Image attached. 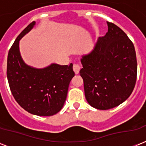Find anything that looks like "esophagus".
Wrapping results in <instances>:
<instances>
[{
  "label": "esophagus",
  "mask_w": 146,
  "mask_h": 146,
  "mask_svg": "<svg viewBox=\"0 0 146 146\" xmlns=\"http://www.w3.org/2000/svg\"><path fill=\"white\" fill-rule=\"evenodd\" d=\"M80 70V66L79 64H74L73 65V71L76 74H79Z\"/></svg>",
  "instance_id": "34e87169"
}]
</instances>
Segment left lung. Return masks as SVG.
<instances>
[{"label":"left lung","mask_w":146,"mask_h":146,"mask_svg":"<svg viewBox=\"0 0 146 146\" xmlns=\"http://www.w3.org/2000/svg\"><path fill=\"white\" fill-rule=\"evenodd\" d=\"M108 31L81 58L85 96L92 107L108 110L129 97L136 81L135 48L126 33L107 22Z\"/></svg>","instance_id":"1"}]
</instances>
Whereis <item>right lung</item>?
<instances>
[{
    "instance_id": "obj_1",
    "label": "right lung",
    "mask_w": 146,
    "mask_h": 146,
    "mask_svg": "<svg viewBox=\"0 0 146 146\" xmlns=\"http://www.w3.org/2000/svg\"><path fill=\"white\" fill-rule=\"evenodd\" d=\"M35 26L30 23L10 48L7 57V76L15 100L26 111L38 116H52L64 106L70 82L75 73L73 64L52 63L35 68L24 62L19 51V41Z\"/></svg>"
}]
</instances>
